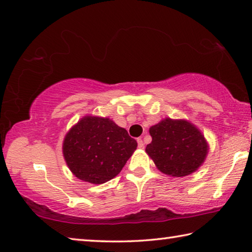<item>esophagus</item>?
Returning <instances> with one entry per match:
<instances>
[{
    "instance_id": "34e87169",
    "label": "esophagus",
    "mask_w": 252,
    "mask_h": 252,
    "mask_svg": "<svg viewBox=\"0 0 252 252\" xmlns=\"http://www.w3.org/2000/svg\"><path fill=\"white\" fill-rule=\"evenodd\" d=\"M138 147H139L140 149H144V143H143L141 138L138 139Z\"/></svg>"
}]
</instances>
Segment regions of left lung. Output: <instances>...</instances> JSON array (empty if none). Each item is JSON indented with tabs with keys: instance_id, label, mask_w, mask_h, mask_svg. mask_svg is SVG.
I'll return each instance as SVG.
<instances>
[{
	"instance_id": "left-lung-1",
	"label": "left lung",
	"mask_w": 252,
	"mask_h": 252,
	"mask_svg": "<svg viewBox=\"0 0 252 252\" xmlns=\"http://www.w3.org/2000/svg\"><path fill=\"white\" fill-rule=\"evenodd\" d=\"M151 143L146 152L162 173L185 177L201 167L209 146L201 131L185 119L165 118L150 129Z\"/></svg>"
}]
</instances>
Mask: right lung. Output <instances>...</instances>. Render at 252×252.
I'll return each instance as SVG.
<instances>
[{"label": "right lung", "mask_w": 252, "mask_h": 252, "mask_svg": "<svg viewBox=\"0 0 252 252\" xmlns=\"http://www.w3.org/2000/svg\"><path fill=\"white\" fill-rule=\"evenodd\" d=\"M138 143L109 118L85 116L67 131L63 157L80 180L101 185L117 177Z\"/></svg>", "instance_id": "1"}]
</instances>
